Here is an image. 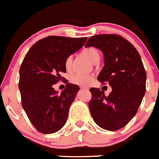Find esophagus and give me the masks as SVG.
<instances>
[{
  "label": "esophagus",
  "instance_id": "obj_1",
  "mask_svg": "<svg viewBox=\"0 0 159 159\" xmlns=\"http://www.w3.org/2000/svg\"><path fill=\"white\" fill-rule=\"evenodd\" d=\"M81 90H88V88H86V87H81Z\"/></svg>",
  "mask_w": 159,
  "mask_h": 159
}]
</instances>
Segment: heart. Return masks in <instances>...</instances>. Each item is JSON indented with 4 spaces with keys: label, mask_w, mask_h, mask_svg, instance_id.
<instances>
[{
    "label": "heart",
    "mask_w": 159,
    "mask_h": 159,
    "mask_svg": "<svg viewBox=\"0 0 159 159\" xmlns=\"http://www.w3.org/2000/svg\"><path fill=\"white\" fill-rule=\"evenodd\" d=\"M83 55L87 57V59L93 64L95 63L96 60L100 59V53L94 47H88V48H85L82 50ZM71 63H72V56L67 58L66 62H65V65L67 68L70 67ZM72 82L73 83L79 85V86H88L89 84L91 83L92 81V77L90 75H86V74H75L72 77Z\"/></svg>",
    "instance_id": "b5f03b06"
}]
</instances>
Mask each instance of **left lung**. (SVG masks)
Wrapping results in <instances>:
<instances>
[{
	"mask_svg": "<svg viewBox=\"0 0 159 159\" xmlns=\"http://www.w3.org/2000/svg\"><path fill=\"white\" fill-rule=\"evenodd\" d=\"M93 46L104 55V66L97 79L112 87L108 96L99 88L90 89L89 109L101 128L117 131L136 114L146 88V73L136 49L123 37L101 34L89 38L86 47Z\"/></svg>",
	"mask_w": 159,
	"mask_h": 159,
	"instance_id": "8db88e82",
	"label": "left lung"
}]
</instances>
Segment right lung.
Returning a JSON list of instances; mask_svg holds the SVG:
<instances>
[{
  "instance_id": "right-lung-1",
  "label": "right lung",
  "mask_w": 159,
  "mask_h": 159,
  "mask_svg": "<svg viewBox=\"0 0 159 159\" xmlns=\"http://www.w3.org/2000/svg\"><path fill=\"white\" fill-rule=\"evenodd\" d=\"M86 40L50 36L36 42L24 57L19 69L22 105L32 124L42 133H55L66 123L79 86L67 83L59 93L53 85L61 79L62 73H66L67 58L82 48Z\"/></svg>"
}]
</instances>
